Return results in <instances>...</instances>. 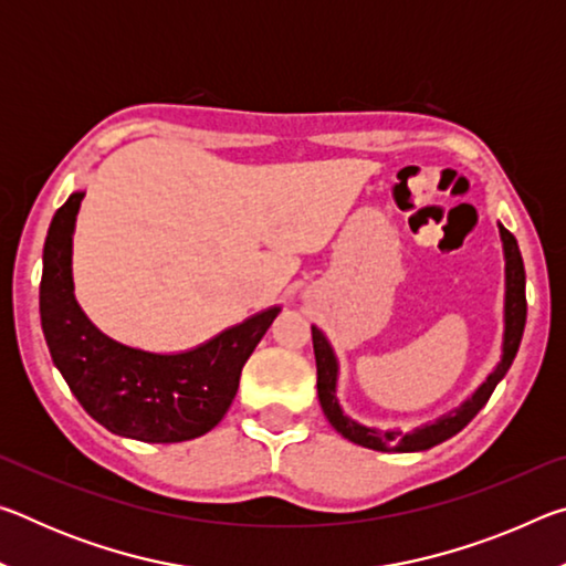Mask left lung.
Here are the masks:
<instances>
[{
    "label": "left lung",
    "mask_w": 566,
    "mask_h": 566,
    "mask_svg": "<svg viewBox=\"0 0 566 566\" xmlns=\"http://www.w3.org/2000/svg\"><path fill=\"white\" fill-rule=\"evenodd\" d=\"M500 227V239H502V254H504V332H502V352L500 361L494 364V369L484 377L482 385H479L472 395H469L462 405L444 411L432 421H424L409 432H401L399 427H369L361 424L349 415H344V409L337 399L339 389V357L334 352L332 342L327 339L317 324H312V342H314V357H317V395L324 417L329 419V424L337 429V432L349 439V442L375 449V452H424V449H432L437 444L447 442L449 437H454L476 417V411L486 405V399L492 397L494 387L504 379L506 371H510L512 361L516 357V349H520L522 334H524V322H526V296H524V262L520 254V247H516V239L512 232H506L502 222Z\"/></svg>",
    "instance_id": "8db88e82"
}]
</instances>
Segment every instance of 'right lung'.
Here are the masks:
<instances>
[{"label": "right lung", "mask_w": 566, "mask_h": 566, "mask_svg": "<svg viewBox=\"0 0 566 566\" xmlns=\"http://www.w3.org/2000/svg\"><path fill=\"white\" fill-rule=\"evenodd\" d=\"M87 191L56 209L42 254L40 314L54 367L84 411L112 434L149 444L187 442L214 429L237 395L244 361L280 304L181 352H149L112 339L74 296L72 237Z\"/></svg>", "instance_id": "1"}]
</instances>
